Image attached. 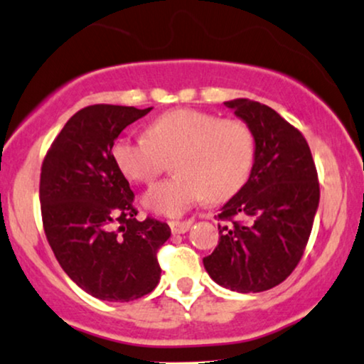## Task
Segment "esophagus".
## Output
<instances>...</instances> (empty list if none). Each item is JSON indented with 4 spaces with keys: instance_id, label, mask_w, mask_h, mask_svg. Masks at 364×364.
Returning <instances> with one entry per match:
<instances>
[{
    "instance_id": "obj_1",
    "label": "esophagus",
    "mask_w": 364,
    "mask_h": 364,
    "mask_svg": "<svg viewBox=\"0 0 364 364\" xmlns=\"http://www.w3.org/2000/svg\"><path fill=\"white\" fill-rule=\"evenodd\" d=\"M169 227H171L173 235H181V233H186L191 227V222H169Z\"/></svg>"
}]
</instances>
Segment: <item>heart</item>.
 I'll list each match as a JSON object with an SVG mask.
<instances>
[{"instance_id":"b5f03b06","label":"heart","mask_w":364,"mask_h":364,"mask_svg":"<svg viewBox=\"0 0 364 364\" xmlns=\"http://www.w3.org/2000/svg\"><path fill=\"white\" fill-rule=\"evenodd\" d=\"M173 163L178 176L142 195L144 208L161 216H181L206 196L223 201L240 191L255 161L250 127L237 119H220L198 109H173L156 117L146 136H121L112 159L132 183H149Z\"/></svg>"}]
</instances>
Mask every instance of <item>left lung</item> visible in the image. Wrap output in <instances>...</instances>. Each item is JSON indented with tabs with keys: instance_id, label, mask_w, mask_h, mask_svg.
<instances>
[{
	"instance_id": "left-lung-1",
	"label": "left lung",
	"mask_w": 364,
	"mask_h": 364,
	"mask_svg": "<svg viewBox=\"0 0 364 364\" xmlns=\"http://www.w3.org/2000/svg\"><path fill=\"white\" fill-rule=\"evenodd\" d=\"M250 127L255 161L247 183L220 208V240L205 257L206 272L230 291L262 292L291 275L309 240L319 206V183L304 136L250 99L225 102Z\"/></svg>"
}]
</instances>
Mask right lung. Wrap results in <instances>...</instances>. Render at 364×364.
I'll list each match as a JSON object with an SVG mask.
<instances>
[{"mask_svg":"<svg viewBox=\"0 0 364 364\" xmlns=\"http://www.w3.org/2000/svg\"><path fill=\"white\" fill-rule=\"evenodd\" d=\"M151 109L89 105L68 119L45 156L40 205L45 235L73 282L92 297L136 301L153 292L166 223L136 220L134 193L112 159L119 134Z\"/></svg>","mask_w":364,"mask_h":364,"instance_id":"add662e5","label":"right lung"}]
</instances>
